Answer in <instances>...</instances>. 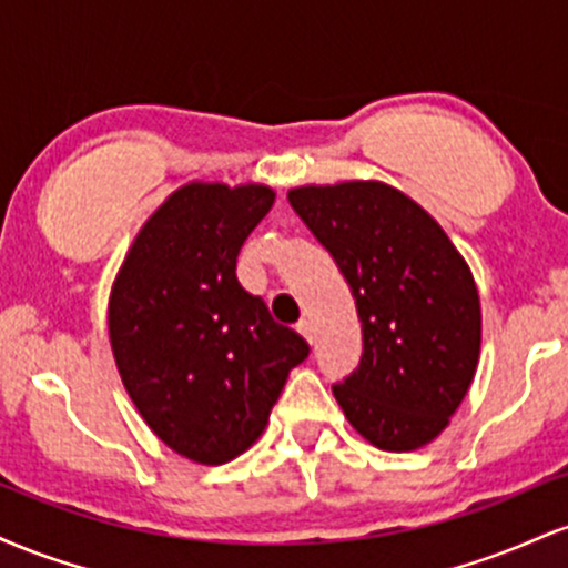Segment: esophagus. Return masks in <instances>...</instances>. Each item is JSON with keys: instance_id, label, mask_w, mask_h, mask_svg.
Masks as SVG:
<instances>
[{"instance_id": "1", "label": "esophagus", "mask_w": 568, "mask_h": 568, "mask_svg": "<svg viewBox=\"0 0 568 568\" xmlns=\"http://www.w3.org/2000/svg\"><path fill=\"white\" fill-rule=\"evenodd\" d=\"M296 331L306 338V342L312 344V338H315V331H312V323H310V321H302V323H298V325H296Z\"/></svg>"}]
</instances>
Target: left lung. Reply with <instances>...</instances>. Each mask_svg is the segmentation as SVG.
I'll list each match as a JSON object with an SVG mask.
<instances>
[{
	"label": "left lung",
	"instance_id": "left-lung-1",
	"mask_svg": "<svg viewBox=\"0 0 568 568\" xmlns=\"http://www.w3.org/2000/svg\"><path fill=\"white\" fill-rule=\"evenodd\" d=\"M363 323V357L334 384L349 425L384 452L440 435L470 389L480 302L465 258L414 200L379 181L291 189Z\"/></svg>",
	"mask_w": 568,
	"mask_h": 568
}]
</instances>
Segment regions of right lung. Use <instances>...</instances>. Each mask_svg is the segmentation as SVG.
<instances>
[{
  "label": "right lung",
  "mask_w": 568,
  "mask_h": 568,
  "mask_svg": "<svg viewBox=\"0 0 568 568\" xmlns=\"http://www.w3.org/2000/svg\"><path fill=\"white\" fill-rule=\"evenodd\" d=\"M272 202L256 184L179 189L135 237L109 302L128 395L162 443L202 465H224L264 433L310 355L234 272Z\"/></svg>",
  "instance_id": "obj_1"
}]
</instances>
